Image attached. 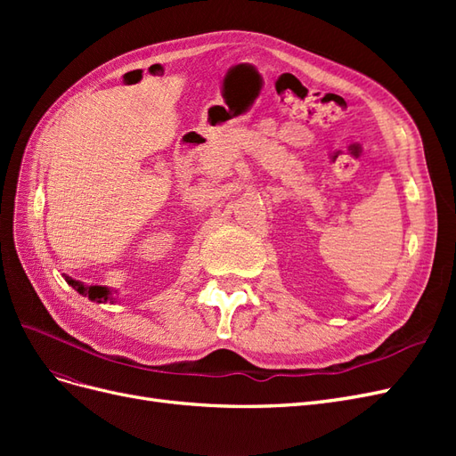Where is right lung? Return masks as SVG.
<instances>
[{"label":"right lung","mask_w":456,"mask_h":456,"mask_svg":"<svg viewBox=\"0 0 456 456\" xmlns=\"http://www.w3.org/2000/svg\"><path fill=\"white\" fill-rule=\"evenodd\" d=\"M66 281L70 283L76 291L79 293V295H84V297H89L91 300H96V302H108L110 300V291L106 287H101V285H93V287H86V285H81L79 281H74L72 278H66Z\"/></svg>","instance_id":"right-lung-1"}]
</instances>
